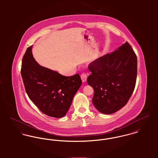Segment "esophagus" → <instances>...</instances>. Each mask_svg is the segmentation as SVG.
<instances>
[{"mask_svg": "<svg viewBox=\"0 0 158 158\" xmlns=\"http://www.w3.org/2000/svg\"><path fill=\"white\" fill-rule=\"evenodd\" d=\"M81 79L82 80L83 82H85L86 80H87V75L85 73H83L81 75Z\"/></svg>", "mask_w": 158, "mask_h": 158, "instance_id": "obj_1", "label": "esophagus"}]
</instances>
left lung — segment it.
I'll list each match as a JSON object with an SVG mask.
<instances>
[{
	"mask_svg": "<svg viewBox=\"0 0 158 158\" xmlns=\"http://www.w3.org/2000/svg\"><path fill=\"white\" fill-rule=\"evenodd\" d=\"M137 68V56L128 42L90 63L87 82L94 88L92 103L98 111L113 114L127 103L135 88Z\"/></svg>",
	"mask_w": 158,
	"mask_h": 158,
	"instance_id": "obj_1",
	"label": "left lung"
}]
</instances>
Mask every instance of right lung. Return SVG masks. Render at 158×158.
Returning <instances> with one entry per match:
<instances>
[{"mask_svg": "<svg viewBox=\"0 0 158 158\" xmlns=\"http://www.w3.org/2000/svg\"><path fill=\"white\" fill-rule=\"evenodd\" d=\"M32 45L28 47L22 61L21 76L30 99L46 115L61 118L68 111L81 85L79 74L65 77L40 66L33 56Z\"/></svg>", "mask_w": 158, "mask_h": 158, "instance_id": "obj_1", "label": "right lung"}]
</instances>
